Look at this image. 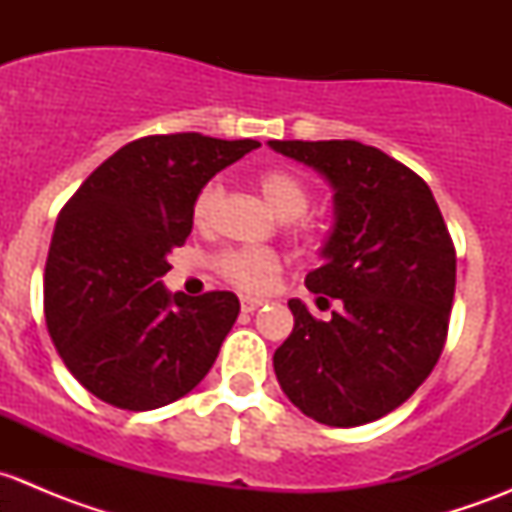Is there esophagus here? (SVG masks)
<instances>
[{"mask_svg": "<svg viewBox=\"0 0 512 512\" xmlns=\"http://www.w3.org/2000/svg\"><path fill=\"white\" fill-rule=\"evenodd\" d=\"M265 302L267 299H262V297H240L242 312H255V309H260Z\"/></svg>", "mask_w": 512, "mask_h": 512, "instance_id": "obj_1", "label": "esophagus"}]
</instances>
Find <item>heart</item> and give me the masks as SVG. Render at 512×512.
Wrapping results in <instances>:
<instances>
[{
    "label": "heart",
    "mask_w": 512,
    "mask_h": 512,
    "mask_svg": "<svg viewBox=\"0 0 512 512\" xmlns=\"http://www.w3.org/2000/svg\"><path fill=\"white\" fill-rule=\"evenodd\" d=\"M257 188L265 195L267 205L280 215L282 220H294L307 210L309 185L297 173L285 168L262 170L257 175ZM223 200V185L218 180H210L198 190L193 200V223L198 227H210L215 213ZM302 235H314V225L299 227ZM213 267L225 282L237 289H262L270 282V277L280 270V257L265 247H245V250H220L213 257Z\"/></svg>",
    "instance_id": "heart-1"
}]
</instances>
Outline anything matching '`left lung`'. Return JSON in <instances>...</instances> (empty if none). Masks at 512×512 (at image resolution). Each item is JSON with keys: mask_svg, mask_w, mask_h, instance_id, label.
Returning a JSON list of instances; mask_svg holds the SVG:
<instances>
[{"mask_svg": "<svg viewBox=\"0 0 512 512\" xmlns=\"http://www.w3.org/2000/svg\"><path fill=\"white\" fill-rule=\"evenodd\" d=\"M334 188L332 235L309 292L337 299L329 322L289 299L294 329L275 374L304 416L339 428L399 409L443 352L456 247L421 175L359 141H270Z\"/></svg>", "mask_w": 512, "mask_h": 512, "instance_id": "1", "label": "left lung"}]
</instances>
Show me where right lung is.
<instances>
[{
  "instance_id": "right-lung-1",
  "label": "right lung",
  "mask_w": 512,
  "mask_h": 512,
  "mask_svg": "<svg viewBox=\"0 0 512 512\" xmlns=\"http://www.w3.org/2000/svg\"><path fill=\"white\" fill-rule=\"evenodd\" d=\"M257 141L203 133L118 148L61 208L44 270V317L66 369L96 399L151 411L193 391L240 314L232 292L170 294L168 252L193 230V200Z\"/></svg>"
}]
</instances>
